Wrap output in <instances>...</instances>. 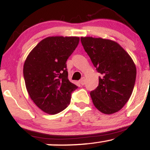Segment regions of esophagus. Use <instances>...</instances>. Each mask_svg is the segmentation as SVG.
<instances>
[{"label": "esophagus", "instance_id": "1", "mask_svg": "<svg viewBox=\"0 0 150 150\" xmlns=\"http://www.w3.org/2000/svg\"><path fill=\"white\" fill-rule=\"evenodd\" d=\"M80 85H84L85 84V77H82V79H81V80H80Z\"/></svg>", "mask_w": 150, "mask_h": 150}]
</instances>
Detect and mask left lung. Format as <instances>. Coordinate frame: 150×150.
Segmentation results:
<instances>
[{"label":"left lung","instance_id":"obj_1","mask_svg":"<svg viewBox=\"0 0 150 150\" xmlns=\"http://www.w3.org/2000/svg\"><path fill=\"white\" fill-rule=\"evenodd\" d=\"M80 39L97 71L101 75L98 87L90 92L93 104L105 114L116 113L132 94L136 79L135 63L113 41L89 37Z\"/></svg>","mask_w":150,"mask_h":150}]
</instances>
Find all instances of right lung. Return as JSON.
<instances>
[{
    "mask_svg": "<svg viewBox=\"0 0 150 150\" xmlns=\"http://www.w3.org/2000/svg\"><path fill=\"white\" fill-rule=\"evenodd\" d=\"M77 37H49L27 56L23 68L26 88L34 104L49 114L68 106L77 86L68 80L66 61L78 45Z\"/></svg>",
    "mask_w": 150,
    "mask_h": 150,
    "instance_id": "right-lung-1",
    "label": "right lung"
}]
</instances>
